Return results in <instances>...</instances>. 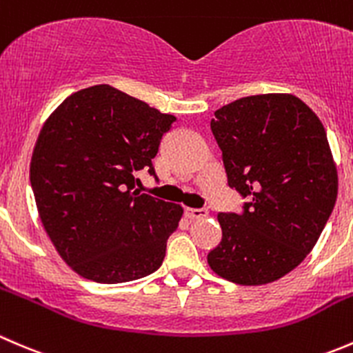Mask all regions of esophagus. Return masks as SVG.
I'll return each mask as SVG.
<instances>
[{
  "label": "esophagus",
  "mask_w": 353,
  "mask_h": 353,
  "mask_svg": "<svg viewBox=\"0 0 353 353\" xmlns=\"http://www.w3.org/2000/svg\"><path fill=\"white\" fill-rule=\"evenodd\" d=\"M185 214H187L190 219H204V218H208V216H209V211H208V209H192V208H188V209H185Z\"/></svg>",
  "instance_id": "1"
}]
</instances>
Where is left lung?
Instances as JSON below:
<instances>
[{"mask_svg": "<svg viewBox=\"0 0 353 353\" xmlns=\"http://www.w3.org/2000/svg\"><path fill=\"white\" fill-rule=\"evenodd\" d=\"M211 130L242 212H219L208 254L218 276L266 285L295 270L330 219L338 175L317 114L292 94H259L214 111Z\"/></svg>", "mask_w": 353, "mask_h": 353, "instance_id": "left-lung-1", "label": "left lung"}]
</instances>
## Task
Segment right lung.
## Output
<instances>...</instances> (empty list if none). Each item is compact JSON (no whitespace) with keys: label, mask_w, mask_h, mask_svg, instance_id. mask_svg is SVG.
Listing matches in <instances>:
<instances>
[{"label":"right lung","mask_w":353,"mask_h":353,"mask_svg":"<svg viewBox=\"0 0 353 353\" xmlns=\"http://www.w3.org/2000/svg\"><path fill=\"white\" fill-rule=\"evenodd\" d=\"M176 118L114 87L73 92L41 128L30 185L61 259L97 283L154 273L183 209L135 190Z\"/></svg>","instance_id":"obj_1"}]
</instances>
